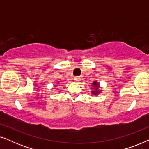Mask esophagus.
<instances>
[{
	"instance_id": "esophagus-1",
	"label": "esophagus",
	"mask_w": 149,
	"mask_h": 149,
	"mask_svg": "<svg viewBox=\"0 0 149 149\" xmlns=\"http://www.w3.org/2000/svg\"><path fill=\"white\" fill-rule=\"evenodd\" d=\"M74 80L75 81H79V80H80V77H74Z\"/></svg>"
}]
</instances>
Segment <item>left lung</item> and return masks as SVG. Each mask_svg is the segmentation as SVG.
I'll return each mask as SVG.
<instances>
[{
    "instance_id": "8db88e82",
    "label": "left lung",
    "mask_w": 149,
    "mask_h": 149,
    "mask_svg": "<svg viewBox=\"0 0 149 149\" xmlns=\"http://www.w3.org/2000/svg\"><path fill=\"white\" fill-rule=\"evenodd\" d=\"M93 87H94V91H92V93L93 94H97V93H99V85H98V83H97L96 81H93Z\"/></svg>"
}]
</instances>
